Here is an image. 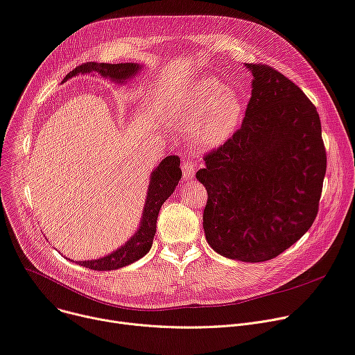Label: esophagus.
<instances>
[{"label": "esophagus", "instance_id": "esophagus-1", "mask_svg": "<svg viewBox=\"0 0 355 355\" xmlns=\"http://www.w3.org/2000/svg\"><path fill=\"white\" fill-rule=\"evenodd\" d=\"M196 177V165L193 161H182V178L184 181H191Z\"/></svg>", "mask_w": 355, "mask_h": 355}]
</instances>
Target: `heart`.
Masks as SVG:
<instances>
[{
  "mask_svg": "<svg viewBox=\"0 0 355 355\" xmlns=\"http://www.w3.org/2000/svg\"><path fill=\"white\" fill-rule=\"evenodd\" d=\"M241 115L240 94L211 77L194 83L173 105V124L191 123V143L200 151L223 146L237 128Z\"/></svg>",
  "mask_w": 355,
  "mask_h": 355,
  "instance_id": "b5f03b06",
  "label": "heart"
}]
</instances>
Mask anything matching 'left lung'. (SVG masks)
I'll use <instances>...</instances> for the list:
<instances>
[{
	"instance_id": "obj_1",
	"label": "left lung",
	"mask_w": 355,
	"mask_h": 355,
	"mask_svg": "<svg viewBox=\"0 0 355 355\" xmlns=\"http://www.w3.org/2000/svg\"><path fill=\"white\" fill-rule=\"evenodd\" d=\"M251 98L241 128L204 157L196 177L208 200L202 227L218 254L263 263L313 225L327 154L317 108L291 80L266 64H245Z\"/></svg>"
}]
</instances>
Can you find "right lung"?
Masks as SVG:
<instances>
[{"instance_id": "1", "label": "right lung", "mask_w": 355, "mask_h": 355, "mask_svg": "<svg viewBox=\"0 0 355 355\" xmlns=\"http://www.w3.org/2000/svg\"><path fill=\"white\" fill-rule=\"evenodd\" d=\"M139 69H141V65L134 62H121V64L85 62L74 68L69 74H67L65 80L73 78L78 74L97 73L115 83H124L135 77L139 73ZM180 180H181L180 158L177 155L165 157L151 174L146 205L143 209V217H141L139 228L137 230V232L123 247L116 248L111 254L98 259L77 261V264L89 270H96V271H111V270L130 266L134 261H137V259L143 258L153 245L159 208L165 202V200L174 193Z\"/></svg>"}]
</instances>
